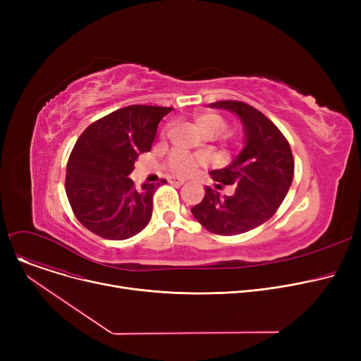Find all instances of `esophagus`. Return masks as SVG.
I'll use <instances>...</instances> for the list:
<instances>
[{"mask_svg": "<svg viewBox=\"0 0 361 361\" xmlns=\"http://www.w3.org/2000/svg\"><path fill=\"white\" fill-rule=\"evenodd\" d=\"M184 178H181V177H176V176H173V177H168V183H171V184H177V185H181V184H184Z\"/></svg>", "mask_w": 361, "mask_h": 361, "instance_id": "34e87169", "label": "esophagus"}]
</instances>
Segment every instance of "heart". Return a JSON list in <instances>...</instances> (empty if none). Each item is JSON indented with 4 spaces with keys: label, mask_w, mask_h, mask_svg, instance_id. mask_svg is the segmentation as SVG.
I'll use <instances>...</instances> for the list:
<instances>
[{
    "label": "heart",
    "mask_w": 361,
    "mask_h": 361,
    "mask_svg": "<svg viewBox=\"0 0 361 361\" xmlns=\"http://www.w3.org/2000/svg\"><path fill=\"white\" fill-rule=\"evenodd\" d=\"M195 123L197 126V130L203 136H207V135L215 136L216 133H219L225 127V118L221 116V114H216V112H202L195 118ZM200 159L193 158L190 155L174 154L169 158L168 166L176 174L187 176L193 173V171L197 168Z\"/></svg>",
    "instance_id": "b5f03b06"
}]
</instances>
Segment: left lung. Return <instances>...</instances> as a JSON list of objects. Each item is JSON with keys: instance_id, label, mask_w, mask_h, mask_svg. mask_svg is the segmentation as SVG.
Listing matches in <instances>:
<instances>
[{"instance_id": "left-lung-1", "label": "left lung", "mask_w": 361, "mask_h": 361, "mask_svg": "<svg viewBox=\"0 0 361 361\" xmlns=\"http://www.w3.org/2000/svg\"><path fill=\"white\" fill-rule=\"evenodd\" d=\"M211 108L234 112L244 131V147L225 168L211 171L218 181L206 187L203 200L192 214L204 230L218 235L247 233L267 222L286 199L294 177L288 140L256 108L240 101H219ZM236 184L231 197H221L222 185Z\"/></svg>"}]
</instances>
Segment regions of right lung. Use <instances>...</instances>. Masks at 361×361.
Instances as JSON below:
<instances>
[{
    "mask_svg": "<svg viewBox=\"0 0 361 361\" xmlns=\"http://www.w3.org/2000/svg\"><path fill=\"white\" fill-rule=\"evenodd\" d=\"M173 108L130 105L92 123L67 164L66 193L80 224L106 240H126L149 224L159 183L135 187V161L149 152L159 121ZM162 183H166L165 180Z\"/></svg>",
    "mask_w": 361,
    "mask_h": 361,
    "instance_id": "obj_1",
    "label": "right lung"
}]
</instances>
